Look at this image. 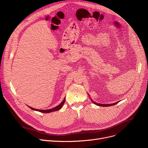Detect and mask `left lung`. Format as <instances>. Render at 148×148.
<instances>
[{
	"label": "left lung",
	"instance_id": "8db88e82",
	"mask_svg": "<svg viewBox=\"0 0 148 148\" xmlns=\"http://www.w3.org/2000/svg\"><path fill=\"white\" fill-rule=\"evenodd\" d=\"M91 101H92V103H95V104H96V105H98V106H103V107H107V106H113V105H115L116 104H117V103H118L119 102L117 101V102H116V103H113V104H97V103H95V102H94L92 100H91Z\"/></svg>",
	"mask_w": 148,
	"mask_h": 148
}]
</instances>
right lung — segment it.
Returning a JSON list of instances; mask_svg holds the SVG:
<instances>
[{
    "label": "right lung",
    "mask_w": 148,
    "mask_h": 148,
    "mask_svg": "<svg viewBox=\"0 0 148 148\" xmlns=\"http://www.w3.org/2000/svg\"><path fill=\"white\" fill-rule=\"evenodd\" d=\"M64 102H65V99H64V100L62 101L61 103H60L58 106H57V107H54V108L53 109H49V110H39V109H34L32 108V107H31L29 106V108H31L32 110H36V111H38V112H42V113H50V112H55V111H57L58 110H60L61 107H62L63 104H64Z\"/></svg>",
    "instance_id": "right-lung-1"
}]
</instances>
